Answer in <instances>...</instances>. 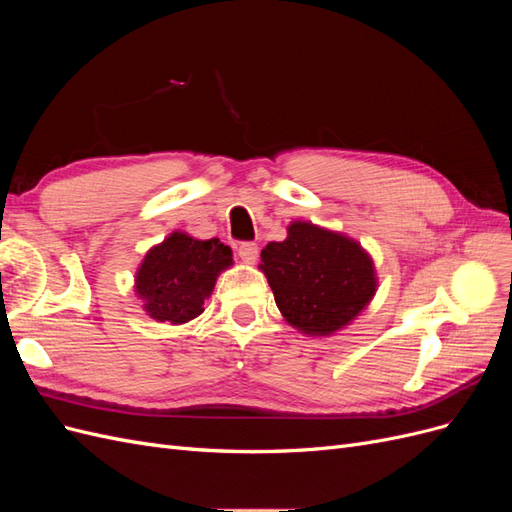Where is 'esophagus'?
Masks as SVG:
<instances>
[{
	"label": "esophagus",
	"instance_id": "obj_1",
	"mask_svg": "<svg viewBox=\"0 0 512 512\" xmlns=\"http://www.w3.org/2000/svg\"><path fill=\"white\" fill-rule=\"evenodd\" d=\"M258 254H260V250L256 243H241L239 245V258L243 262H247V265H254V262L258 260Z\"/></svg>",
	"mask_w": 512,
	"mask_h": 512
}]
</instances>
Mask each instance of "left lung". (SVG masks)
Masks as SVG:
<instances>
[{
  "label": "left lung",
  "instance_id": "8db88e82",
  "mask_svg": "<svg viewBox=\"0 0 512 512\" xmlns=\"http://www.w3.org/2000/svg\"><path fill=\"white\" fill-rule=\"evenodd\" d=\"M286 230L284 241L260 252V271L284 320L309 337L346 329L378 290L374 260L342 232L301 220Z\"/></svg>",
  "mask_w": 512,
  "mask_h": 512
}]
</instances>
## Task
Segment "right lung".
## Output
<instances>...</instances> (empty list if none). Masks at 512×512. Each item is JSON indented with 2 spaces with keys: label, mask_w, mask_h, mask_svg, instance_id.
<instances>
[{
  "label": "right lung",
  "mask_w": 512,
  "mask_h": 512,
  "mask_svg": "<svg viewBox=\"0 0 512 512\" xmlns=\"http://www.w3.org/2000/svg\"><path fill=\"white\" fill-rule=\"evenodd\" d=\"M232 265V250L220 239H194L175 230L145 254L134 292L149 318L185 324L205 312L218 275Z\"/></svg>",
  "instance_id": "right-lung-1"
}]
</instances>
